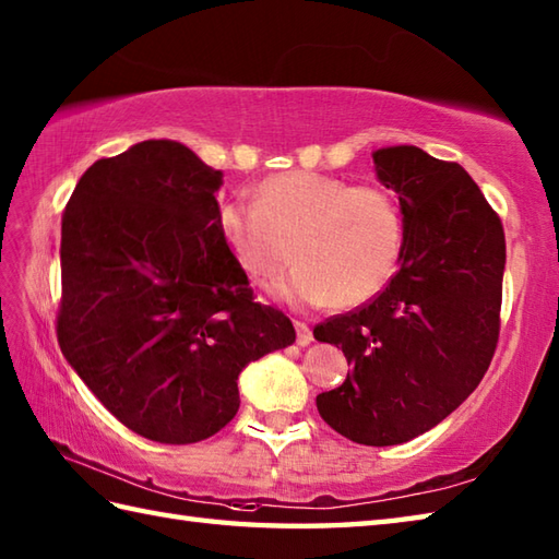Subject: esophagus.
<instances>
[{"label":"esophagus","instance_id":"obj_1","mask_svg":"<svg viewBox=\"0 0 559 559\" xmlns=\"http://www.w3.org/2000/svg\"><path fill=\"white\" fill-rule=\"evenodd\" d=\"M295 334H298V336H295V338H298V346H310V343H312V329L310 326H307L305 322H300V319H295Z\"/></svg>","mask_w":559,"mask_h":559}]
</instances>
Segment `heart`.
Masks as SVG:
<instances>
[{
	"label": "heart",
	"instance_id": "obj_1",
	"mask_svg": "<svg viewBox=\"0 0 559 559\" xmlns=\"http://www.w3.org/2000/svg\"><path fill=\"white\" fill-rule=\"evenodd\" d=\"M216 230L249 276L271 278L290 305L358 307L394 276L403 249V213L389 189L293 170L266 177L254 201L228 199Z\"/></svg>",
	"mask_w": 559,
	"mask_h": 559
}]
</instances>
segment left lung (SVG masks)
Listing matches in <instances>:
<instances>
[{"instance_id": "8db88e82", "label": "left lung", "mask_w": 559, "mask_h": 559, "mask_svg": "<svg viewBox=\"0 0 559 559\" xmlns=\"http://www.w3.org/2000/svg\"><path fill=\"white\" fill-rule=\"evenodd\" d=\"M372 158L379 182L399 194L401 266L370 302L314 326L353 367L317 396V411L353 442L391 447L432 430L488 372L507 245L500 216L459 163L418 146Z\"/></svg>"}]
</instances>
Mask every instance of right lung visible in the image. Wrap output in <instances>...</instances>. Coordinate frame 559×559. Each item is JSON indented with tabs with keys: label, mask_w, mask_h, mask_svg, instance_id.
<instances>
[{
	"label": "right lung",
	"mask_w": 559,
	"mask_h": 559,
	"mask_svg": "<svg viewBox=\"0 0 559 559\" xmlns=\"http://www.w3.org/2000/svg\"><path fill=\"white\" fill-rule=\"evenodd\" d=\"M221 185L223 173L180 141L151 139L93 163L62 216L59 348L151 442L223 430L245 367L295 341L286 314L254 302L221 240Z\"/></svg>",
	"instance_id": "add662e5"
}]
</instances>
